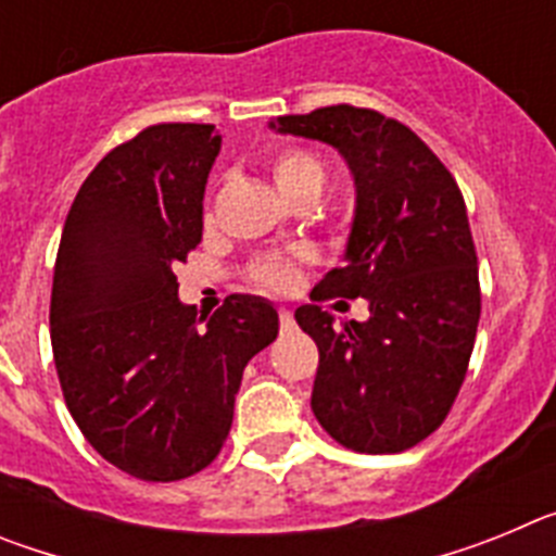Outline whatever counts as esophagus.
Returning <instances> with one entry per match:
<instances>
[{
    "mask_svg": "<svg viewBox=\"0 0 556 556\" xmlns=\"http://www.w3.org/2000/svg\"><path fill=\"white\" fill-rule=\"evenodd\" d=\"M294 328V317L289 308H281V331H292Z\"/></svg>",
    "mask_w": 556,
    "mask_h": 556,
    "instance_id": "esophagus-1",
    "label": "esophagus"
}]
</instances>
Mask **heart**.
Returning <instances> with one entry per match:
<instances>
[{"label":"heart","instance_id":"heart-1","mask_svg":"<svg viewBox=\"0 0 556 556\" xmlns=\"http://www.w3.org/2000/svg\"><path fill=\"white\" fill-rule=\"evenodd\" d=\"M273 178L281 189V194L287 200L298 198L308 189H323V180H326V169L312 152L303 150H287L275 159ZM255 278L273 289H287L294 281V267L287 258H278V255H267L255 267Z\"/></svg>","mask_w":556,"mask_h":556}]
</instances>
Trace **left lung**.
Instances as JSON below:
<instances>
[{
  "instance_id": "8db88e82",
  "label": "left lung",
  "mask_w": 556,
  "mask_h": 556,
  "mask_svg": "<svg viewBox=\"0 0 556 556\" xmlns=\"http://www.w3.org/2000/svg\"><path fill=\"white\" fill-rule=\"evenodd\" d=\"M345 159L356 205L342 267L312 298H365V323L306 303L317 342L312 412L358 454H397L443 424L465 381L481 314L468 211L451 172L401 122L353 105L269 122Z\"/></svg>"
}]
</instances>
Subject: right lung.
Returning a JSON list of instances; mask_svg holds the SVG:
<instances>
[{
  "mask_svg": "<svg viewBox=\"0 0 556 556\" xmlns=\"http://www.w3.org/2000/svg\"><path fill=\"white\" fill-rule=\"evenodd\" d=\"M214 125H155L116 147L77 191L52 281V353L91 448L144 481L198 473L223 448L250 358L278 337L258 294L211 320L178 298L175 264L203 239Z\"/></svg>",
  "mask_w": 556,
  "mask_h": 556,
  "instance_id": "right-lung-1",
  "label": "right lung"
}]
</instances>
